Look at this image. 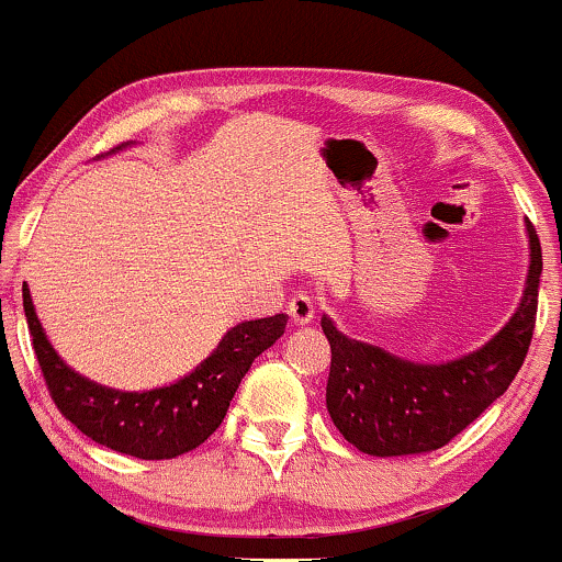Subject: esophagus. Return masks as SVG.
Wrapping results in <instances>:
<instances>
[{
  "mask_svg": "<svg viewBox=\"0 0 562 562\" xmlns=\"http://www.w3.org/2000/svg\"><path fill=\"white\" fill-rule=\"evenodd\" d=\"M286 313H289V318H292L294 326H305V324H311V321H313L315 307H313V302H311V297H307V294H294V297L289 300Z\"/></svg>",
  "mask_w": 562,
  "mask_h": 562,
  "instance_id": "esophagus-1",
  "label": "esophagus"
}]
</instances>
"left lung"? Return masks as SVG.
Here are the masks:
<instances>
[{
  "label": "left lung",
  "instance_id": "8db88e82",
  "mask_svg": "<svg viewBox=\"0 0 562 562\" xmlns=\"http://www.w3.org/2000/svg\"><path fill=\"white\" fill-rule=\"evenodd\" d=\"M528 241L531 268L520 307L491 342L457 361H403L348 339L326 315L321 318L331 345L326 408L348 443L374 457L435 451L504 395L531 348L539 305L541 244L531 223Z\"/></svg>",
  "mask_w": 562,
  "mask_h": 562
}]
</instances>
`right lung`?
Masks as SVG:
<instances>
[{"label": "right lung", "instance_id": "obj_1", "mask_svg": "<svg viewBox=\"0 0 562 562\" xmlns=\"http://www.w3.org/2000/svg\"><path fill=\"white\" fill-rule=\"evenodd\" d=\"M23 311L44 384L58 412L94 443L135 459H172L204 443L225 419L251 361L281 337L289 321L283 313L244 321L180 382L145 393H122L85 380L60 361L44 337L26 286Z\"/></svg>", "mask_w": 562, "mask_h": 562}]
</instances>
